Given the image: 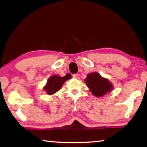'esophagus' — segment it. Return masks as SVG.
Here are the masks:
<instances>
[{"mask_svg": "<svg viewBox=\"0 0 147 147\" xmlns=\"http://www.w3.org/2000/svg\"><path fill=\"white\" fill-rule=\"evenodd\" d=\"M73 77L74 78H78V74H73Z\"/></svg>", "mask_w": 147, "mask_h": 147, "instance_id": "1", "label": "esophagus"}]
</instances>
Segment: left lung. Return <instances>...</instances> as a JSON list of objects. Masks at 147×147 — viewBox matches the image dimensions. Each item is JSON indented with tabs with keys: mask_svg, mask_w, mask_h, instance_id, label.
Segmentation results:
<instances>
[{
	"mask_svg": "<svg viewBox=\"0 0 147 147\" xmlns=\"http://www.w3.org/2000/svg\"><path fill=\"white\" fill-rule=\"evenodd\" d=\"M85 81L92 94L97 97L104 95L113 88L112 84L97 73L88 74Z\"/></svg>",
	"mask_w": 147,
	"mask_h": 147,
	"instance_id": "1",
	"label": "left lung"
}]
</instances>
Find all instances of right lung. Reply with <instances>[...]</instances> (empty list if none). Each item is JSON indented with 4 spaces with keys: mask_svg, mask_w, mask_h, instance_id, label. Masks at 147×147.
<instances>
[{
    "mask_svg": "<svg viewBox=\"0 0 147 147\" xmlns=\"http://www.w3.org/2000/svg\"><path fill=\"white\" fill-rule=\"evenodd\" d=\"M69 79L68 76L60 77L58 75H54L49 78L47 85L44 88V90L48 94H52L58 91L61 88L62 85L66 80Z\"/></svg>",
    "mask_w": 147,
    "mask_h": 147,
    "instance_id": "right-lung-1",
    "label": "right lung"
}]
</instances>
